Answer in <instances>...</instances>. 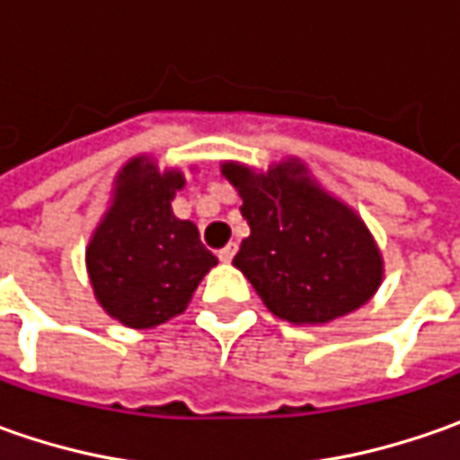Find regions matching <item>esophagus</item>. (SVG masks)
Returning <instances> with one entry per match:
<instances>
[{
	"label": "esophagus",
	"mask_w": 460,
	"mask_h": 460,
	"mask_svg": "<svg viewBox=\"0 0 460 460\" xmlns=\"http://www.w3.org/2000/svg\"><path fill=\"white\" fill-rule=\"evenodd\" d=\"M235 251H238V245H235V243H227V245L222 248L217 256H220L222 263H230V261H233V256H235Z\"/></svg>",
	"instance_id": "esophagus-1"
}]
</instances>
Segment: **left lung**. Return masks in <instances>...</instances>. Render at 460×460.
<instances>
[{
	"label": "left lung",
	"mask_w": 460,
	"mask_h": 460,
	"mask_svg": "<svg viewBox=\"0 0 460 460\" xmlns=\"http://www.w3.org/2000/svg\"><path fill=\"white\" fill-rule=\"evenodd\" d=\"M251 235L233 266L279 320L327 325L363 307L384 281V256L363 217L320 184L305 161L269 171L222 161Z\"/></svg>",
	"instance_id": "left-lung-1"
}]
</instances>
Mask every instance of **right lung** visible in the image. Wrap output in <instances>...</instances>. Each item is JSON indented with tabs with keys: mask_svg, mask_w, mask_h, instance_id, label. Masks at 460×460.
I'll return each instance as SVG.
<instances>
[{
	"mask_svg": "<svg viewBox=\"0 0 460 460\" xmlns=\"http://www.w3.org/2000/svg\"><path fill=\"white\" fill-rule=\"evenodd\" d=\"M186 184L181 168H158L148 153L117 171L110 202L86 245V274L99 307L133 330L181 314L217 266L197 225L171 209Z\"/></svg>",
	"mask_w": 460,
	"mask_h": 460,
	"instance_id": "1",
	"label": "right lung"
}]
</instances>
